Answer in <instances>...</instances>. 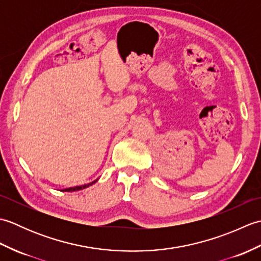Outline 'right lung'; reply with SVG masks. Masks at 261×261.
<instances>
[{"mask_svg": "<svg viewBox=\"0 0 261 261\" xmlns=\"http://www.w3.org/2000/svg\"><path fill=\"white\" fill-rule=\"evenodd\" d=\"M97 180V179H96ZM96 180H94L92 182H88V184H85V185H82V186H76V187H69V188H65V190H63V192H75V191H81L83 190V188H86L88 186L93 185L94 182H96Z\"/></svg>", "mask_w": 261, "mask_h": 261, "instance_id": "obj_1", "label": "right lung"}]
</instances>
